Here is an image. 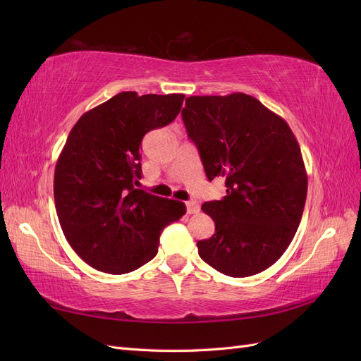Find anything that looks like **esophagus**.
Returning a JSON list of instances; mask_svg holds the SVG:
<instances>
[{"label":"esophagus","mask_w":361,"mask_h":361,"mask_svg":"<svg viewBox=\"0 0 361 361\" xmlns=\"http://www.w3.org/2000/svg\"><path fill=\"white\" fill-rule=\"evenodd\" d=\"M185 204H187V212L188 214H197L200 211V206L195 200H188V202H185Z\"/></svg>","instance_id":"34e87169"}]
</instances>
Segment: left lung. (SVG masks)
<instances>
[{
	"instance_id": "8db88e82",
	"label": "left lung",
	"mask_w": 361,
	"mask_h": 361,
	"mask_svg": "<svg viewBox=\"0 0 361 361\" xmlns=\"http://www.w3.org/2000/svg\"><path fill=\"white\" fill-rule=\"evenodd\" d=\"M182 118L206 178L226 179L221 200L204 202L215 233L199 256L221 274L248 277L285 253L300 226L305 197L301 149L289 125L245 93L190 96Z\"/></svg>"
}]
</instances>
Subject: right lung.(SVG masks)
<instances>
[{"label":"right lung","mask_w":361,"mask_h":361,"mask_svg":"<svg viewBox=\"0 0 361 361\" xmlns=\"http://www.w3.org/2000/svg\"><path fill=\"white\" fill-rule=\"evenodd\" d=\"M185 94L122 92L84 113L72 128L54 174L61 231L85 264L126 274L158 253L162 228L187 211L182 202L137 188L140 145L167 126Z\"/></svg>","instance_id":"obj_1"}]
</instances>
